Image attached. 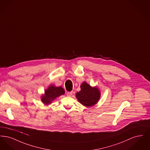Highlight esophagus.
Instances as JSON below:
<instances>
[{
	"mask_svg": "<svg viewBox=\"0 0 150 150\" xmlns=\"http://www.w3.org/2000/svg\"><path fill=\"white\" fill-rule=\"evenodd\" d=\"M66 94H67V96H71V95L72 94V92H67V93H66Z\"/></svg>",
	"mask_w": 150,
	"mask_h": 150,
	"instance_id": "esophagus-1",
	"label": "esophagus"
}]
</instances>
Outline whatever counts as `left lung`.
Returning a JSON list of instances; mask_svg holds the SVG:
<instances>
[{"instance_id":"left-lung-1","label":"left lung","mask_w":150,"mask_h":150,"mask_svg":"<svg viewBox=\"0 0 150 150\" xmlns=\"http://www.w3.org/2000/svg\"><path fill=\"white\" fill-rule=\"evenodd\" d=\"M81 90L76 94L79 102L86 107L96 105L100 100V93L98 88L92 87L84 81L80 86Z\"/></svg>"}]
</instances>
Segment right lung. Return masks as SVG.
Here are the masks:
<instances>
[{
    "mask_svg": "<svg viewBox=\"0 0 150 150\" xmlns=\"http://www.w3.org/2000/svg\"><path fill=\"white\" fill-rule=\"evenodd\" d=\"M64 94V91L63 88L51 85L45 91L44 94L41 97V100L44 105H48L56 98Z\"/></svg>",
    "mask_w": 150,
    "mask_h": 150,
    "instance_id": "add662e5",
    "label": "right lung"
}]
</instances>
